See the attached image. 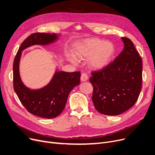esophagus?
<instances>
[{
    "label": "esophagus",
    "mask_w": 155,
    "mask_h": 155,
    "mask_svg": "<svg viewBox=\"0 0 155 155\" xmlns=\"http://www.w3.org/2000/svg\"><path fill=\"white\" fill-rule=\"evenodd\" d=\"M88 79V76L86 73H83L81 76V81H86Z\"/></svg>",
    "instance_id": "esophagus-1"
}]
</instances>
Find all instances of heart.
I'll list each match as a JSON object with an SVG mask.
<instances>
[{"label": "heart", "mask_w": 155, "mask_h": 155, "mask_svg": "<svg viewBox=\"0 0 155 155\" xmlns=\"http://www.w3.org/2000/svg\"><path fill=\"white\" fill-rule=\"evenodd\" d=\"M115 46L111 41H105L98 38H92L80 43L74 50V54L68 56L73 64H77L78 59L88 60V65L94 70L104 68L112 59L115 53Z\"/></svg>", "instance_id": "b5f03b06"}]
</instances>
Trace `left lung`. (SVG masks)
<instances>
[{
    "label": "left lung",
    "instance_id": "1",
    "mask_svg": "<svg viewBox=\"0 0 155 155\" xmlns=\"http://www.w3.org/2000/svg\"><path fill=\"white\" fill-rule=\"evenodd\" d=\"M122 40V52L106 67L93 72L90 79L94 108L107 115H120L130 108L142 87L141 57L129 38Z\"/></svg>",
    "mask_w": 155,
    "mask_h": 155
}]
</instances>
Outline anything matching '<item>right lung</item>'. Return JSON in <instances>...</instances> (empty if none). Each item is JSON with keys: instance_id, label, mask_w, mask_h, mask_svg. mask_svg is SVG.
Listing matches in <instances>:
<instances>
[{"instance_id": "1", "label": "right lung", "mask_w": 155, "mask_h": 155, "mask_svg": "<svg viewBox=\"0 0 155 155\" xmlns=\"http://www.w3.org/2000/svg\"><path fill=\"white\" fill-rule=\"evenodd\" d=\"M59 35L36 33L29 35L20 46L13 64L14 90L23 105L35 115L53 119L65 108L70 92L79 84L81 73L56 71L50 83L38 90L26 87L19 74V61L22 51L32 45H47L55 41Z\"/></svg>"}]
</instances>
